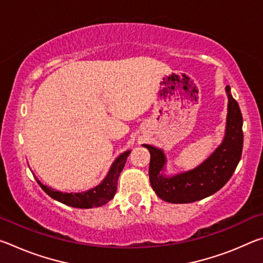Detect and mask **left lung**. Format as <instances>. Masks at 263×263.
<instances>
[{
    "mask_svg": "<svg viewBox=\"0 0 263 263\" xmlns=\"http://www.w3.org/2000/svg\"><path fill=\"white\" fill-rule=\"evenodd\" d=\"M225 91L229 104L224 138L197 167L169 175L166 173L167 158L163 149L142 144L151 153V185L163 201L174 204L199 201L217 193L233 175L242 153V116L230 86L225 87Z\"/></svg>",
    "mask_w": 263,
    "mask_h": 263,
    "instance_id": "8db88e82",
    "label": "left lung"
}]
</instances>
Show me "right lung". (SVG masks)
Returning <instances> with one entry per match:
<instances>
[{
  "label": "right lung",
  "mask_w": 263,
  "mask_h": 263,
  "mask_svg": "<svg viewBox=\"0 0 263 263\" xmlns=\"http://www.w3.org/2000/svg\"><path fill=\"white\" fill-rule=\"evenodd\" d=\"M130 153L131 151L128 149L116 158L103 181L99 185H96L89 190L82 191V193H62V191H58L51 188V186L43 184L39 180H37V182L50 197L55 199L58 202L66 204V205L79 209H91L102 206L115 197L116 191H117V182L119 174H121L124 166H125L127 157L130 155Z\"/></svg>",
  "instance_id": "right-lung-1"
}]
</instances>
